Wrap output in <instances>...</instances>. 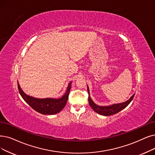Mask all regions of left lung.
Masks as SVG:
<instances>
[{"label":"left lung","mask_w":155,"mask_h":155,"mask_svg":"<svg viewBox=\"0 0 155 155\" xmlns=\"http://www.w3.org/2000/svg\"><path fill=\"white\" fill-rule=\"evenodd\" d=\"M87 90H88V102L90 104V106L93 109L95 112L97 113L103 115V116H110V115H113L114 114H116L118 112H120V110L125 108L132 101V99L134 98V97L135 94H134L128 100L125 102L123 103H120V104H116L111 105V106H98V105L95 104L94 101L91 100V98L90 96V91L88 86H87Z\"/></svg>","instance_id":"obj_1"}]
</instances>
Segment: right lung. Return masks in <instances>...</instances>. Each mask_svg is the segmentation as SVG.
I'll return each instance as SVG.
<instances>
[{
  "label": "right lung",
  "mask_w": 155,
  "mask_h": 155,
  "mask_svg": "<svg viewBox=\"0 0 155 155\" xmlns=\"http://www.w3.org/2000/svg\"><path fill=\"white\" fill-rule=\"evenodd\" d=\"M71 83L72 82H70L68 85L65 94L59 98H38L30 97L25 94L18 82V88L23 100L37 112L42 114H55L62 110L66 105L71 88Z\"/></svg>",
  "instance_id": "right-lung-1"
}]
</instances>
